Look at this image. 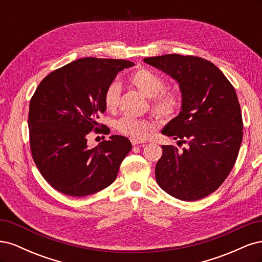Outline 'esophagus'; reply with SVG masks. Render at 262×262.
<instances>
[{
    "mask_svg": "<svg viewBox=\"0 0 262 262\" xmlns=\"http://www.w3.org/2000/svg\"><path fill=\"white\" fill-rule=\"evenodd\" d=\"M131 143H132V145H140V144H144L145 142L141 141V140H137V139H131Z\"/></svg>",
    "mask_w": 262,
    "mask_h": 262,
    "instance_id": "esophagus-1",
    "label": "esophagus"
}]
</instances>
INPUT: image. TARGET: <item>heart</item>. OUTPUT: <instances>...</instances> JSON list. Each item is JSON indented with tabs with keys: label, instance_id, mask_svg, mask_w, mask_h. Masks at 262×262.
Listing matches in <instances>:
<instances>
[{
	"label": "heart",
	"instance_id": "heart-1",
	"mask_svg": "<svg viewBox=\"0 0 262 262\" xmlns=\"http://www.w3.org/2000/svg\"><path fill=\"white\" fill-rule=\"evenodd\" d=\"M131 83L146 96L152 98V109L160 118L169 119L176 116L181 107V96L176 91H163L165 81L147 69H140L130 76ZM120 85L112 83L105 92L104 102L107 110L114 112L119 105ZM117 130L125 137L132 139H144L152 130V124L143 119L124 117L117 122Z\"/></svg>",
	"mask_w": 262,
	"mask_h": 262
}]
</instances>
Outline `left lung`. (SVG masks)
Wrapping results in <instances>:
<instances>
[{
	"label": "left lung",
	"mask_w": 262,
	"mask_h": 262,
	"mask_svg": "<svg viewBox=\"0 0 262 262\" xmlns=\"http://www.w3.org/2000/svg\"><path fill=\"white\" fill-rule=\"evenodd\" d=\"M179 84L181 110L162 133L186 143L162 145L155 178L165 192L184 201L211 194L234 167L243 140V118L233 85L212 62L193 55L145 58Z\"/></svg>",
	"instance_id": "obj_1"
}]
</instances>
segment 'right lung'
I'll return each mask as SVG.
<instances>
[{"mask_svg":"<svg viewBox=\"0 0 262 262\" xmlns=\"http://www.w3.org/2000/svg\"><path fill=\"white\" fill-rule=\"evenodd\" d=\"M133 66L126 60L83 58L38 85L28 115L31 155L42 177L61 193L90 195L116 180L132 148L130 140L112 136L91 147L87 138L92 131L109 134L98 122L106 110L105 92L120 71Z\"/></svg>","mask_w":262,"mask_h":262,"instance_id":"right-lung-1","label":"right lung"}]
</instances>
